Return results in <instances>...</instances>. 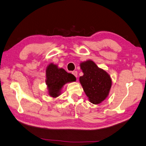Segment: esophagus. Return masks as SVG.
<instances>
[{"label":"esophagus","instance_id":"obj_1","mask_svg":"<svg viewBox=\"0 0 146 146\" xmlns=\"http://www.w3.org/2000/svg\"><path fill=\"white\" fill-rule=\"evenodd\" d=\"M72 74L74 75L75 77H77V71H76V70H74V71H72Z\"/></svg>","mask_w":146,"mask_h":146}]
</instances>
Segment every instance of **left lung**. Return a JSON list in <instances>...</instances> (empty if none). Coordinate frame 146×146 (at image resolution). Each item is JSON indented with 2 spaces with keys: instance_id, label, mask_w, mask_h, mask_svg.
<instances>
[{
  "instance_id": "8db88e82",
  "label": "left lung",
  "mask_w": 146,
  "mask_h": 146,
  "mask_svg": "<svg viewBox=\"0 0 146 146\" xmlns=\"http://www.w3.org/2000/svg\"><path fill=\"white\" fill-rule=\"evenodd\" d=\"M83 76L79 80L86 95L93 104H99L108 96L111 87V79L108 73L91 60L80 63Z\"/></svg>"
}]
</instances>
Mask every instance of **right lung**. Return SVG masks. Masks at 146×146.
Masks as SVG:
<instances>
[{"instance_id": "add662e5", "label": "right lung", "mask_w": 146, "mask_h": 146, "mask_svg": "<svg viewBox=\"0 0 146 146\" xmlns=\"http://www.w3.org/2000/svg\"><path fill=\"white\" fill-rule=\"evenodd\" d=\"M76 80L73 74L68 73L63 68H58L54 64H50L46 69V83L48 88V94L56 98L60 94L61 89L66 83Z\"/></svg>"}]
</instances>
